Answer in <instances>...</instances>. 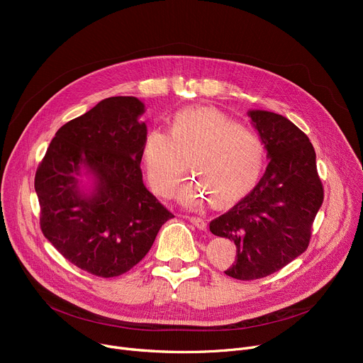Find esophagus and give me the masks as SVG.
Segmentation results:
<instances>
[{
    "instance_id": "obj_1",
    "label": "esophagus",
    "mask_w": 363,
    "mask_h": 363,
    "mask_svg": "<svg viewBox=\"0 0 363 363\" xmlns=\"http://www.w3.org/2000/svg\"><path fill=\"white\" fill-rule=\"evenodd\" d=\"M188 220L191 222L194 226H197L199 230H201V231H206L207 223H206V220H204V219H201V218H196V216H188Z\"/></svg>"
}]
</instances>
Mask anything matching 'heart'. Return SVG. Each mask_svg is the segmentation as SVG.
<instances>
[{
  "label": "heart",
  "instance_id": "1",
  "mask_svg": "<svg viewBox=\"0 0 363 363\" xmlns=\"http://www.w3.org/2000/svg\"><path fill=\"white\" fill-rule=\"evenodd\" d=\"M141 163L155 194H174L189 160L196 179L181 185L182 206L199 207L212 199L230 206L256 185L264 164V144L259 133L215 107H188L170 119L169 132L152 128L141 144Z\"/></svg>",
  "mask_w": 363,
  "mask_h": 363
}]
</instances>
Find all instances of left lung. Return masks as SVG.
<instances>
[{
  "instance_id": "8db88e82",
  "label": "left lung",
  "mask_w": 363,
  "mask_h": 363,
  "mask_svg": "<svg viewBox=\"0 0 363 363\" xmlns=\"http://www.w3.org/2000/svg\"><path fill=\"white\" fill-rule=\"evenodd\" d=\"M247 114L269 164L249 196L208 223L212 234L237 245L235 262L225 274L242 281L268 277L306 250L323 200L316 155L306 133L272 111Z\"/></svg>"
}]
</instances>
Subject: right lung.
Returning a JSON list of instances; mask_svg holds the SVG:
<instances>
[{"mask_svg": "<svg viewBox=\"0 0 363 363\" xmlns=\"http://www.w3.org/2000/svg\"><path fill=\"white\" fill-rule=\"evenodd\" d=\"M145 106L110 97L55 132L35 175L45 238L92 275L128 272L174 218L143 182Z\"/></svg>", "mask_w": 363, "mask_h": 363, "instance_id": "add662e5", "label": "right lung"}]
</instances>
